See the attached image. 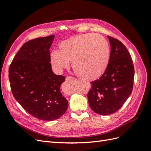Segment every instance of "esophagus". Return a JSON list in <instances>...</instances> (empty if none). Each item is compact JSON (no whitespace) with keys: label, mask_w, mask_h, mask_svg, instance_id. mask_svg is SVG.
Listing matches in <instances>:
<instances>
[{"label":"esophagus","mask_w":151,"mask_h":151,"mask_svg":"<svg viewBox=\"0 0 151 151\" xmlns=\"http://www.w3.org/2000/svg\"><path fill=\"white\" fill-rule=\"evenodd\" d=\"M75 78L72 76H67L66 77V81H70V80H74Z\"/></svg>","instance_id":"obj_1"}]
</instances>
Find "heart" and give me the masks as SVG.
Returning <instances> with one entry per match:
<instances>
[{
  "label": "heart",
  "instance_id": "b5f03b06",
  "mask_svg": "<svg viewBox=\"0 0 151 151\" xmlns=\"http://www.w3.org/2000/svg\"><path fill=\"white\" fill-rule=\"evenodd\" d=\"M50 62L57 72L71 65L79 78L95 80L106 70L109 61V46L106 39L98 34L77 35L62 41L58 52L50 53Z\"/></svg>",
  "mask_w": 151,
  "mask_h": 151
}]
</instances>
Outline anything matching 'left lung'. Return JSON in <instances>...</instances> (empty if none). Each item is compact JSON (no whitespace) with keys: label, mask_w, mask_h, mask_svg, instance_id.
I'll return each instance as SVG.
<instances>
[{"label":"left lung","mask_w":151,"mask_h":151,"mask_svg":"<svg viewBox=\"0 0 151 151\" xmlns=\"http://www.w3.org/2000/svg\"><path fill=\"white\" fill-rule=\"evenodd\" d=\"M108 38L111 51L106 70L99 78L91 82L88 93L92 110L101 115L115 113L129 98L132 92L134 66L130 53L120 41Z\"/></svg>","instance_id":"left-lung-1"}]
</instances>
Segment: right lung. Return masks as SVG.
<instances>
[{
  "mask_svg": "<svg viewBox=\"0 0 151 151\" xmlns=\"http://www.w3.org/2000/svg\"><path fill=\"white\" fill-rule=\"evenodd\" d=\"M55 36L25 43L9 68L12 93L31 115L40 120H57L65 113L68 101L60 92L65 77L55 74L49 49Z\"/></svg>",
  "mask_w": 151,
  "mask_h": 151,
  "instance_id": "obj_1",
  "label": "right lung"
}]
</instances>
